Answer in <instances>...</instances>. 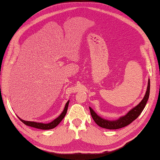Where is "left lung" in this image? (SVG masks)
Returning a JSON list of instances; mask_svg holds the SVG:
<instances>
[{
  "label": "left lung",
  "instance_id": "1",
  "mask_svg": "<svg viewBox=\"0 0 160 160\" xmlns=\"http://www.w3.org/2000/svg\"><path fill=\"white\" fill-rule=\"evenodd\" d=\"M149 93H150V79L148 80V85L146 93L143 98V99L139 103L137 106H135L129 111L128 113L124 116H121L115 120H108L107 119H104L100 117L99 115L95 112L92 108L89 107V110L91 115L92 116L94 122L99 126V127L107 128V129H118L131 124L132 121L138 118L139 115L141 114L142 111L147 104V101L149 98Z\"/></svg>",
  "mask_w": 160,
  "mask_h": 160
}]
</instances>
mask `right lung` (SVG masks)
Listing matches in <instances>:
<instances>
[{
	"instance_id": "obj_1",
	"label": "right lung",
	"mask_w": 160,
	"mask_h": 160,
	"mask_svg": "<svg viewBox=\"0 0 160 160\" xmlns=\"http://www.w3.org/2000/svg\"><path fill=\"white\" fill-rule=\"evenodd\" d=\"M69 103V100H68L67 102L65 104V107H64L63 111L62 112V113H61L57 118H56L55 120L47 124L41 123V122H32V121H25V120H22V119L20 118L18 116V118H19V120L20 121L23 122L25 125L29 126V127L39 128V129H42V130H49V129H52L53 128H55L56 127H57V126L60 124V122L62 120V119L64 118V116H65V115L67 113Z\"/></svg>"
}]
</instances>
